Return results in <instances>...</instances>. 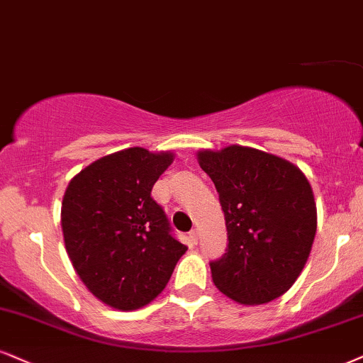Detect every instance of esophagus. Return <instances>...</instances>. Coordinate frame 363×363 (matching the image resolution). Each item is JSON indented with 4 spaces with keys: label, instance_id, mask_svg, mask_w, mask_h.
<instances>
[{
    "label": "esophagus",
    "instance_id": "obj_1",
    "mask_svg": "<svg viewBox=\"0 0 363 363\" xmlns=\"http://www.w3.org/2000/svg\"><path fill=\"white\" fill-rule=\"evenodd\" d=\"M189 235H190V240H191V242H194V244L199 242V229H191Z\"/></svg>",
    "mask_w": 363,
    "mask_h": 363
}]
</instances>
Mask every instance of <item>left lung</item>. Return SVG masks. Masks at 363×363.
Listing matches in <instances>:
<instances>
[{
    "label": "left lung",
    "instance_id": "1",
    "mask_svg": "<svg viewBox=\"0 0 363 363\" xmlns=\"http://www.w3.org/2000/svg\"><path fill=\"white\" fill-rule=\"evenodd\" d=\"M199 163L218 191L229 240L225 254L210 261L213 283L242 305L279 298L301 274L316 234L305 174L244 146L200 151Z\"/></svg>",
    "mask_w": 363,
    "mask_h": 363
}]
</instances>
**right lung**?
I'll use <instances>...</instances> for the list:
<instances>
[{
    "label": "right lung",
    "mask_w": 363,
    "mask_h": 363,
    "mask_svg": "<svg viewBox=\"0 0 363 363\" xmlns=\"http://www.w3.org/2000/svg\"><path fill=\"white\" fill-rule=\"evenodd\" d=\"M172 161V153L129 147L94 161L67 186V254L94 296L118 310H138L158 296L189 249L151 196Z\"/></svg>",
    "instance_id": "1"
}]
</instances>
